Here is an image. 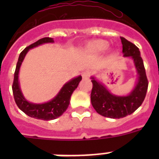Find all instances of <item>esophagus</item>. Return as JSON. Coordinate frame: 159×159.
Instances as JSON below:
<instances>
[{
	"mask_svg": "<svg viewBox=\"0 0 159 159\" xmlns=\"http://www.w3.org/2000/svg\"><path fill=\"white\" fill-rule=\"evenodd\" d=\"M91 75H92V71H90V70H86L85 72H82V76L83 79H87V78H89Z\"/></svg>",
	"mask_w": 159,
	"mask_h": 159,
	"instance_id": "1",
	"label": "esophagus"
}]
</instances>
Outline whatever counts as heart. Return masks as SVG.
I'll list each match as a JSON object with an SVG mask.
<instances>
[{
  "mask_svg": "<svg viewBox=\"0 0 159 159\" xmlns=\"http://www.w3.org/2000/svg\"><path fill=\"white\" fill-rule=\"evenodd\" d=\"M108 47V42L103 39H95L87 43V51L92 53H100L104 52Z\"/></svg>",
  "mask_w": 159,
  "mask_h": 159,
  "instance_id": "b5f03b06",
  "label": "heart"
}]
</instances>
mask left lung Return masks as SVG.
<instances>
[{
    "instance_id": "left-lung-1",
    "label": "left lung",
    "mask_w": 159,
    "mask_h": 159,
    "mask_svg": "<svg viewBox=\"0 0 159 159\" xmlns=\"http://www.w3.org/2000/svg\"><path fill=\"white\" fill-rule=\"evenodd\" d=\"M124 57L132 58L137 72V82L127 96H117L109 90L95 77H92V90L91 102L93 108L101 116L111 119H120L130 115L142 105L148 90V82L145 68L137 46L120 37Z\"/></svg>"
}]
</instances>
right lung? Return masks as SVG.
Here are the masks:
<instances>
[{
	"mask_svg": "<svg viewBox=\"0 0 159 159\" xmlns=\"http://www.w3.org/2000/svg\"><path fill=\"white\" fill-rule=\"evenodd\" d=\"M53 42L54 41L53 39L49 37L40 39L39 40L36 41L35 43L26 47L21 52L19 56L17 64H16V68L15 71V74H14V82L12 85V91H13L15 102L19 108L27 116H30L32 118L38 119V120H54L64 113L69 106L70 99H71L72 92H74L82 80V76H78L66 82L62 86L57 96H55L53 99L45 103L35 104V103L28 102L25 98L23 93L21 92L20 87L19 72H20V68L23 62V60L25 59L26 53H28L30 49L35 48L37 46H39L43 43H53Z\"/></svg>",
	"mask_w": 159,
	"mask_h": 159,
	"instance_id": "1",
	"label": "right lung"
}]
</instances>
